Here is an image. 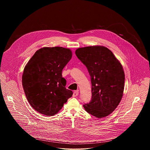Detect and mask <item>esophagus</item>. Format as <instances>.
Wrapping results in <instances>:
<instances>
[{
	"label": "esophagus",
	"mask_w": 150,
	"mask_h": 150,
	"mask_svg": "<svg viewBox=\"0 0 150 150\" xmlns=\"http://www.w3.org/2000/svg\"><path fill=\"white\" fill-rule=\"evenodd\" d=\"M79 94V91H74V93H73V95H72V96L74 97H76V96H78V95Z\"/></svg>",
	"instance_id": "obj_1"
}]
</instances>
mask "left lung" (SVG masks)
Here are the masks:
<instances>
[{"mask_svg": "<svg viewBox=\"0 0 150 150\" xmlns=\"http://www.w3.org/2000/svg\"><path fill=\"white\" fill-rule=\"evenodd\" d=\"M75 54L91 79L92 99L83 107L97 118L106 117L119 105L123 95L125 75L122 65L112 52L103 46L80 48Z\"/></svg>", "mask_w": 150, "mask_h": 150, "instance_id": "1", "label": "left lung"}]
</instances>
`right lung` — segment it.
<instances>
[{
	"label": "right lung",
	"instance_id": "1",
	"mask_svg": "<svg viewBox=\"0 0 150 150\" xmlns=\"http://www.w3.org/2000/svg\"><path fill=\"white\" fill-rule=\"evenodd\" d=\"M72 57L71 50L63 47H44L37 50L25 67L22 86L27 100L34 110L53 116L71 97L66 88L62 71Z\"/></svg>",
	"mask_w": 150,
	"mask_h": 150
}]
</instances>
